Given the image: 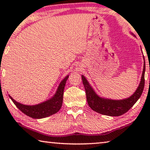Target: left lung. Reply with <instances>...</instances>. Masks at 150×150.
Instances as JSON below:
<instances>
[{
  "instance_id": "1",
  "label": "left lung",
  "mask_w": 150,
  "mask_h": 150,
  "mask_svg": "<svg viewBox=\"0 0 150 150\" xmlns=\"http://www.w3.org/2000/svg\"><path fill=\"white\" fill-rule=\"evenodd\" d=\"M146 65L144 62V69L142 72L140 83L138 88L130 97L123 100H111L100 98L95 93V91L88 84V81L82 75V81L84 85L87 100L91 108L96 112L102 114L104 115L111 116H118L124 115L129 110L134 106L137 100L140 97L144 91V84H145V75Z\"/></svg>"
}]
</instances>
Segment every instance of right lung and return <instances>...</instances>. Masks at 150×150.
<instances>
[{
	"label": "right lung",
	"instance_id": "obj_1",
	"mask_svg": "<svg viewBox=\"0 0 150 150\" xmlns=\"http://www.w3.org/2000/svg\"><path fill=\"white\" fill-rule=\"evenodd\" d=\"M68 77H69V75L65 77L64 79L61 82L56 93L50 100L39 104V105L34 106L24 105L22 104L17 103L10 95L9 97L11 98L12 102L14 103V105L20 111H22L24 114L30 117L36 119L47 117V116L57 112L62 108L63 91H64L66 81H67Z\"/></svg>",
	"mask_w": 150,
	"mask_h": 150
}]
</instances>
